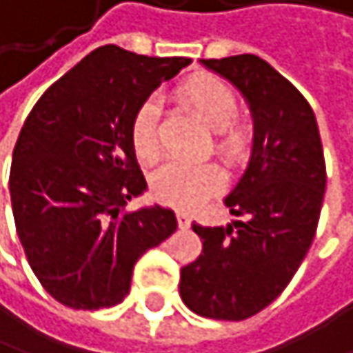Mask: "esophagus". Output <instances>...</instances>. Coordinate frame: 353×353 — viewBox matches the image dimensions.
<instances>
[{
	"mask_svg": "<svg viewBox=\"0 0 353 353\" xmlns=\"http://www.w3.org/2000/svg\"><path fill=\"white\" fill-rule=\"evenodd\" d=\"M175 217H178V225H180V230H188V228H190V215H188V213L178 211V213H175Z\"/></svg>",
	"mask_w": 353,
	"mask_h": 353,
	"instance_id": "obj_1",
	"label": "esophagus"
}]
</instances>
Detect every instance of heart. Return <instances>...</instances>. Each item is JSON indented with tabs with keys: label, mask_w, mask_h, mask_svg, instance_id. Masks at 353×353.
<instances>
[{
	"label": "heart",
	"mask_w": 353,
	"mask_h": 353,
	"mask_svg": "<svg viewBox=\"0 0 353 353\" xmlns=\"http://www.w3.org/2000/svg\"><path fill=\"white\" fill-rule=\"evenodd\" d=\"M175 99L213 130L211 146L219 159L232 167H240L250 159L256 128L252 119L238 115V97L228 82L211 74H201L180 84ZM130 142L134 154L142 163H152L161 154L159 113L150 101L134 111L130 121ZM221 182V171L213 163H167L152 173L150 190L165 205L188 209L217 192Z\"/></svg>",
	"instance_id": "1"
}]
</instances>
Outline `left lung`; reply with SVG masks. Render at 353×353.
Segmentation results:
<instances>
[{"label": "left lung", "mask_w": 353, "mask_h": 353, "mask_svg": "<svg viewBox=\"0 0 353 353\" xmlns=\"http://www.w3.org/2000/svg\"><path fill=\"white\" fill-rule=\"evenodd\" d=\"M203 63L244 94L256 140L225 199L230 213L244 219L192 225L203 252L182 267L180 296L201 316L244 321L267 308L302 265L316 234L327 167L312 107L273 65L252 53Z\"/></svg>", "instance_id": "left-lung-1"}]
</instances>
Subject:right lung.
I'll return each mask as SVG.
<instances>
[{
	"label": "right lung",
	"mask_w": 353,
	"mask_h": 353,
	"mask_svg": "<svg viewBox=\"0 0 353 353\" xmlns=\"http://www.w3.org/2000/svg\"><path fill=\"white\" fill-rule=\"evenodd\" d=\"M190 61L105 45L28 113L10 169L12 213L32 273L59 304L99 310L123 302L136 261L178 230L171 209L125 211L146 190L130 121Z\"/></svg>",
	"instance_id": "add662e5"
}]
</instances>
